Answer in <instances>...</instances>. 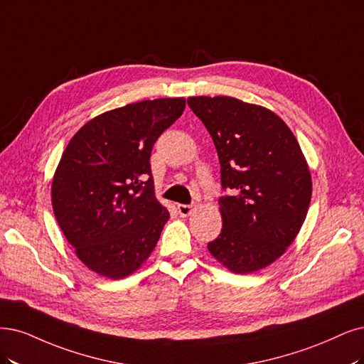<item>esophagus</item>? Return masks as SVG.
Here are the masks:
<instances>
[{"label": "esophagus", "instance_id": "esophagus-1", "mask_svg": "<svg viewBox=\"0 0 364 364\" xmlns=\"http://www.w3.org/2000/svg\"><path fill=\"white\" fill-rule=\"evenodd\" d=\"M177 210H178V214H180L181 218H187V216H191V214H192V211H193V205L180 204V205L177 207Z\"/></svg>", "mask_w": 364, "mask_h": 364}]
</instances>
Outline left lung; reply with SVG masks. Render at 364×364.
<instances>
[{
	"mask_svg": "<svg viewBox=\"0 0 364 364\" xmlns=\"http://www.w3.org/2000/svg\"><path fill=\"white\" fill-rule=\"evenodd\" d=\"M216 145L223 191L222 231L208 250L228 270L258 272L300 232L312 177L285 121L264 106L228 96L187 99Z\"/></svg>",
	"mask_w": 364,
	"mask_h": 364,
	"instance_id": "8db88e82",
	"label": "left lung"
}]
</instances>
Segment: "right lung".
<instances>
[{
    "label": "right lung",
    "mask_w": 364,
    "mask_h": 364,
    "mask_svg": "<svg viewBox=\"0 0 364 364\" xmlns=\"http://www.w3.org/2000/svg\"><path fill=\"white\" fill-rule=\"evenodd\" d=\"M186 99L130 103L94 117L61 156L52 208L76 257L109 279L134 273L169 219L154 196V142L180 118Z\"/></svg>",
    "instance_id": "obj_1"
}]
</instances>
